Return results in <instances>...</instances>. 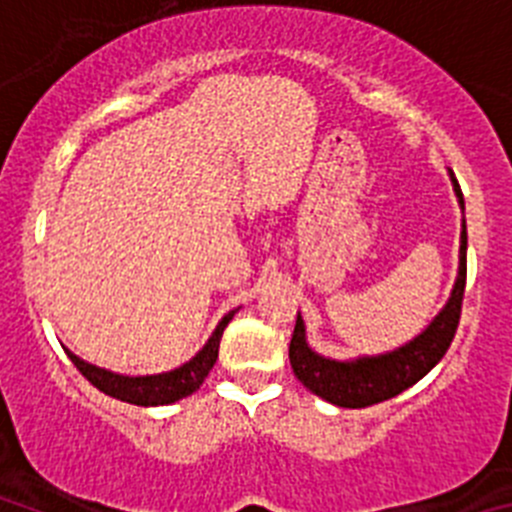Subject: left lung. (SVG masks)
<instances>
[{
    "mask_svg": "<svg viewBox=\"0 0 512 512\" xmlns=\"http://www.w3.org/2000/svg\"><path fill=\"white\" fill-rule=\"evenodd\" d=\"M454 194L464 212V194H461L456 176L451 174ZM467 284V220H461V246H459V271L451 289V297L438 310L428 328L420 330L413 341L384 351L377 356H356V359H328L312 351L305 336V320L297 312L295 333L289 343V364L295 377L305 384L312 395L323 397L338 408H366L374 402H384L400 395L402 390L413 387L418 379L431 372L443 359L454 341L456 325L464 300Z\"/></svg>",
    "mask_w": 512,
    "mask_h": 512,
    "instance_id": "1",
    "label": "left lung"
}]
</instances>
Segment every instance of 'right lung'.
Instances as JSON below:
<instances>
[{
	"label": "right lung",
	"instance_id": "right-lung-1",
	"mask_svg": "<svg viewBox=\"0 0 512 512\" xmlns=\"http://www.w3.org/2000/svg\"><path fill=\"white\" fill-rule=\"evenodd\" d=\"M235 312L238 310H230L228 315H223V320H220L217 328L212 330V336L207 338L205 346H202L187 364L176 366L171 372L146 374V377H128V374H117L110 372V369H102V366L97 364H89V361L79 359V356H76L74 351H69V348H66V354L74 361L76 369H79L99 392H104V395H110L122 402H130V405H140V408L171 405V402L182 400V397L200 390V384L205 382V377L210 374L212 366H215L220 338H223L225 325L233 320Z\"/></svg>",
	"mask_w": 512,
	"mask_h": 512
}]
</instances>
